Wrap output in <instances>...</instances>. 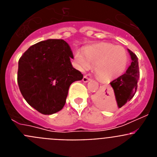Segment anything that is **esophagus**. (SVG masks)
Segmentation results:
<instances>
[{"instance_id":"esophagus-1","label":"esophagus","mask_w":157,"mask_h":157,"mask_svg":"<svg viewBox=\"0 0 157 157\" xmlns=\"http://www.w3.org/2000/svg\"><path fill=\"white\" fill-rule=\"evenodd\" d=\"M82 81H83V82H88L90 81V78H89L87 76H84L82 78Z\"/></svg>"}]
</instances>
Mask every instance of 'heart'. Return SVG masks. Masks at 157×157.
I'll return each mask as SVG.
<instances>
[{"mask_svg":"<svg viewBox=\"0 0 157 157\" xmlns=\"http://www.w3.org/2000/svg\"><path fill=\"white\" fill-rule=\"evenodd\" d=\"M75 67L85 71L94 65L95 74L103 80H109L120 75L127 62V52L120 45L109 42H100L87 45L83 53L76 51L74 55Z\"/></svg>","mask_w":157,"mask_h":157,"instance_id":"1","label":"heart"}]
</instances>
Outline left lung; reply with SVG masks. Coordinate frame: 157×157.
Listing matches in <instances>:
<instances>
[{
    "label": "left lung",
    "instance_id": "obj_1",
    "mask_svg": "<svg viewBox=\"0 0 157 157\" xmlns=\"http://www.w3.org/2000/svg\"><path fill=\"white\" fill-rule=\"evenodd\" d=\"M127 50L131 58V63L124 74L110 82L112 96L105 90L95 98L96 103L104 109H113L116 107L120 109L134 97L137 90L139 78L138 57L130 49Z\"/></svg>",
    "mask_w": 157,
    "mask_h": 157
}]
</instances>
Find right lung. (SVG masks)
I'll return each instance as SVG.
<instances>
[{"label": "right lung", "instance_id": "add662e5", "mask_svg": "<svg viewBox=\"0 0 157 157\" xmlns=\"http://www.w3.org/2000/svg\"><path fill=\"white\" fill-rule=\"evenodd\" d=\"M71 47L62 39H48L30 46L19 60L18 85L27 103L44 115L61 110L71 84L82 79L73 67Z\"/></svg>", "mask_w": 157, "mask_h": 157}]
</instances>
